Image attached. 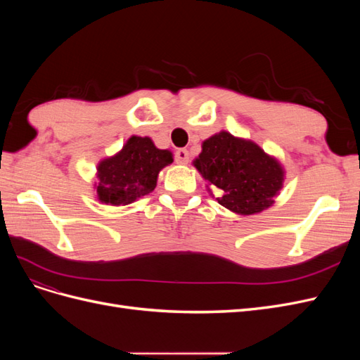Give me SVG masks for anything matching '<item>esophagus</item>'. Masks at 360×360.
I'll return each mask as SVG.
<instances>
[{
  "mask_svg": "<svg viewBox=\"0 0 360 360\" xmlns=\"http://www.w3.org/2000/svg\"><path fill=\"white\" fill-rule=\"evenodd\" d=\"M174 158H176V162L179 163V165H186V163L189 162V151L186 148H179Z\"/></svg>",
  "mask_w": 360,
  "mask_h": 360,
  "instance_id": "34e87169",
  "label": "esophagus"
}]
</instances>
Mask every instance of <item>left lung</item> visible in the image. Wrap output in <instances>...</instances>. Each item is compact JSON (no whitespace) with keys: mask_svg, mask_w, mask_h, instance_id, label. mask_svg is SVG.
I'll use <instances>...</instances> for the list:
<instances>
[{"mask_svg":"<svg viewBox=\"0 0 360 360\" xmlns=\"http://www.w3.org/2000/svg\"><path fill=\"white\" fill-rule=\"evenodd\" d=\"M209 186L222 191L217 202L238 214L259 213L275 202L284 169L252 141L219 132L202 143L193 160Z\"/></svg>","mask_w":360,"mask_h":360,"instance_id":"8db88e82","label":"left lung"}]
</instances>
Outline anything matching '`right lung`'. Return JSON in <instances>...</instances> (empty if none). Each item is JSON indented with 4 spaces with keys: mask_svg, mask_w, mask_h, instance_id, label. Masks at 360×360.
<instances>
[{
    "mask_svg": "<svg viewBox=\"0 0 360 360\" xmlns=\"http://www.w3.org/2000/svg\"><path fill=\"white\" fill-rule=\"evenodd\" d=\"M172 163L169 150H159L148 136H130L112 158L97 167V200L126 205L153 192L158 174Z\"/></svg>",
    "mask_w": 360,
    "mask_h": 360,
    "instance_id": "obj_1",
    "label": "right lung"
}]
</instances>
